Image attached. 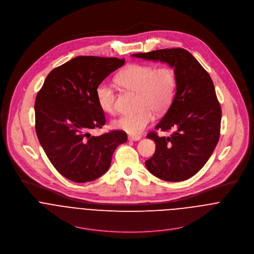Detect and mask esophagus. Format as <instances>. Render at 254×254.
Segmentation results:
<instances>
[{
	"mask_svg": "<svg viewBox=\"0 0 254 254\" xmlns=\"http://www.w3.org/2000/svg\"><path fill=\"white\" fill-rule=\"evenodd\" d=\"M128 140L132 141V142H137V141L141 140V137L140 136H129Z\"/></svg>",
	"mask_w": 254,
	"mask_h": 254,
	"instance_id": "1",
	"label": "esophagus"
}]
</instances>
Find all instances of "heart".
I'll return each instance as SVG.
<instances>
[{
  "label": "heart",
  "mask_w": 254,
  "mask_h": 254,
  "mask_svg": "<svg viewBox=\"0 0 254 254\" xmlns=\"http://www.w3.org/2000/svg\"><path fill=\"white\" fill-rule=\"evenodd\" d=\"M125 89L137 92V107L134 114L119 117L114 126L131 136L140 135L152 120V111L162 113L172 103L176 89V75L169 66L155 68L148 64H131L116 78ZM96 97L100 108L109 114L114 112V90L106 83L97 87Z\"/></svg>",
  "instance_id": "1"
}]
</instances>
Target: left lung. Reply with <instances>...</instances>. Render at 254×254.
<instances>
[{
    "label": "left lung",
    "mask_w": 254,
    "mask_h": 254,
    "mask_svg": "<svg viewBox=\"0 0 254 254\" xmlns=\"http://www.w3.org/2000/svg\"><path fill=\"white\" fill-rule=\"evenodd\" d=\"M134 58L167 64L176 75L170 108L155 129L174 132L169 137L149 133L155 151L145 161L155 177L185 181L196 174L211 156L220 137L221 108L213 82L200 64L184 49H163L135 54Z\"/></svg>",
    "instance_id": "obj_1"
}]
</instances>
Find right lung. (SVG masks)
Returning a JSON list of instances; mask_svg holds the SVG:
<instances>
[{
    "mask_svg": "<svg viewBox=\"0 0 254 254\" xmlns=\"http://www.w3.org/2000/svg\"><path fill=\"white\" fill-rule=\"evenodd\" d=\"M125 60L76 57L53 69L37 94V137L54 167L65 178L86 183L109 170L116 147L127 142L123 131L91 136L106 123L96 90Z\"/></svg>",
    "mask_w": 254,
    "mask_h": 254,
    "instance_id": "add662e5",
    "label": "right lung"
}]
</instances>
